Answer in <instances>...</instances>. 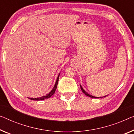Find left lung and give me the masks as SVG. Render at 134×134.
<instances>
[{
    "mask_svg": "<svg viewBox=\"0 0 134 134\" xmlns=\"http://www.w3.org/2000/svg\"><path fill=\"white\" fill-rule=\"evenodd\" d=\"M81 90L82 91V92L85 94V95L86 96H89V97H93V98H99V97H94V96H91V95H90V94H88L86 91H85L84 90H83V88H82V87L81 86Z\"/></svg>",
    "mask_w": 134,
    "mask_h": 134,
    "instance_id": "1",
    "label": "left lung"
}]
</instances>
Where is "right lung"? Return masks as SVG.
I'll use <instances>...</instances> for the list:
<instances>
[{
	"instance_id": "1",
	"label": "right lung",
	"mask_w": 134,
	"mask_h": 134,
	"mask_svg": "<svg viewBox=\"0 0 134 134\" xmlns=\"http://www.w3.org/2000/svg\"><path fill=\"white\" fill-rule=\"evenodd\" d=\"M59 75H58V78L57 79V81H56L55 85L54 87H53V90L49 94H48L44 96L41 97H39V98H29V99H31V100H42L49 99V97H51L52 96L53 94L55 93V91H56V89H57V85H58V80H59Z\"/></svg>"
}]
</instances>
